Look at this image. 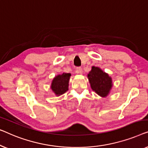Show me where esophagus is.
<instances>
[{
  "label": "esophagus",
  "instance_id": "esophagus-1",
  "mask_svg": "<svg viewBox=\"0 0 148 148\" xmlns=\"http://www.w3.org/2000/svg\"><path fill=\"white\" fill-rule=\"evenodd\" d=\"M76 72L78 74H82V68H80V67L77 68L76 70Z\"/></svg>",
  "mask_w": 148,
  "mask_h": 148
}]
</instances>
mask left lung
Returning <instances> with one entry per match:
<instances>
[{
    "instance_id": "1",
    "label": "left lung",
    "mask_w": 148,
    "mask_h": 148,
    "mask_svg": "<svg viewBox=\"0 0 148 148\" xmlns=\"http://www.w3.org/2000/svg\"><path fill=\"white\" fill-rule=\"evenodd\" d=\"M90 87L101 97H107L113 86L112 78L99 67L92 66L87 75Z\"/></svg>"
}]
</instances>
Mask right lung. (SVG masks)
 <instances>
[{
  "mask_svg": "<svg viewBox=\"0 0 148 148\" xmlns=\"http://www.w3.org/2000/svg\"><path fill=\"white\" fill-rule=\"evenodd\" d=\"M71 76L70 73L58 74L51 81L50 88L56 97L63 95L68 90L69 80Z\"/></svg>",
  "mask_w": 148,
  "mask_h": 148,
  "instance_id": "1",
  "label": "right lung"
}]
</instances>
